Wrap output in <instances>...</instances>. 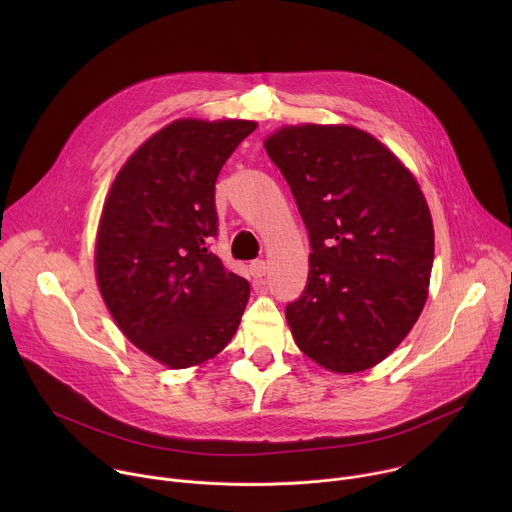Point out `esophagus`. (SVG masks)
Returning a JSON list of instances; mask_svg holds the SVG:
<instances>
[{
    "label": "esophagus",
    "mask_w": 512,
    "mask_h": 512,
    "mask_svg": "<svg viewBox=\"0 0 512 512\" xmlns=\"http://www.w3.org/2000/svg\"><path fill=\"white\" fill-rule=\"evenodd\" d=\"M249 269H251V275H253L255 279H261V277L267 273V265H265V261H261V259L253 261V263L249 265Z\"/></svg>",
    "instance_id": "obj_1"
}]
</instances>
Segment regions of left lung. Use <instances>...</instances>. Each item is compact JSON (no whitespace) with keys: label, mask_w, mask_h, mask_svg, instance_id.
Listing matches in <instances>:
<instances>
[{"label":"left lung","mask_w":512,"mask_h":512,"mask_svg":"<svg viewBox=\"0 0 512 512\" xmlns=\"http://www.w3.org/2000/svg\"><path fill=\"white\" fill-rule=\"evenodd\" d=\"M310 233V271L285 308L320 367L373 369L411 332L433 265V223L411 170L354 125H283L263 141Z\"/></svg>","instance_id":"8db88e82"}]
</instances>
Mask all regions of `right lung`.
Segmentation results:
<instances>
[{
    "mask_svg": "<svg viewBox=\"0 0 512 512\" xmlns=\"http://www.w3.org/2000/svg\"><path fill=\"white\" fill-rule=\"evenodd\" d=\"M247 119H176L117 172L99 218L95 277L123 336L170 369L198 367L235 336L249 283L208 251L214 182Z\"/></svg>",
    "mask_w": 512,
    "mask_h": 512,
    "instance_id": "obj_1",
    "label": "right lung"
}]
</instances>
